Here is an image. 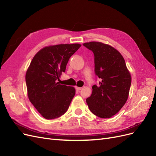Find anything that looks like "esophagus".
I'll use <instances>...</instances> for the list:
<instances>
[{"instance_id":"esophagus-1","label":"esophagus","mask_w":156,"mask_h":156,"mask_svg":"<svg viewBox=\"0 0 156 156\" xmlns=\"http://www.w3.org/2000/svg\"><path fill=\"white\" fill-rule=\"evenodd\" d=\"M81 87H75V89H76L77 90H81Z\"/></svg>"}]
</instances>
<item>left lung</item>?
<instances>
[{
  "instance_id": "8db88e82",
  "label": "left lung",
  "mask_w": 156,
  "mask_h": 156,
  "mask_svg": "<svg viewBox=\"0 0 156 156\" xmlns=\"http://www.w3.org/2000/svg\"><path fill=\"white\" fill-rule=\"evenodd\" d=\"M83 45L94 55L95 73L100 78V85L92 87V95L87 99L94 115L108 119L116 115L128 98L131 83V74L123 56L113 47L99 41Z\"/></svg>"
}]
</instances>
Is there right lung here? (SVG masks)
Here are the masks:
<instances>
[{"label":"right lung","instance_id":"right-lung-1","mask_svg":"<svg viewBox=\"0 0 156 156\" xmlns=\"http://www.w3.org/2000/svg\"><path fill=\"white\" fill-rule=\"evenodd\" d=\"M81 44H58L40 49L33 57L25 75L27 95L45 119H55L67 111L75 94L74 87L60 84L69 58Z\"/></svg>","mask_w":156,"mask_h":156}]
</instances>
